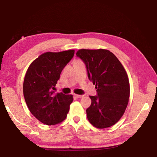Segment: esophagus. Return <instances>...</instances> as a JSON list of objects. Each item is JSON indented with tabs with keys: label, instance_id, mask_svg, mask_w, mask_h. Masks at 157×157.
<instances>
[{
	"label": "esophagus",
	"instance_id": "1",
	"mask_svg": "<svg viewBox=\"0 0 157 157\" xmlns=\"http://www.w3.org/2000/svg\"><path fill=\"white\" fill-rule=\"evenodd\" d=\"M75 96H76V97L77 98H81L83 96V95H78V94H75L74 95Z\"/></svg>",
	"mask_w": 157,
	"mask_h": 157
}]
</instances>
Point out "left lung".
<instances>
[{
    "mask_svg": "<svg viewBox=\"0 0 157 157\" xmlns=\"http://www.w3.org/2000/svg\"><path fill=\"white\" fill-rule=\"evenodd\" d=\"M76 56L85 63L89 79L97 91V96H90L88 120L98 128L114 125L125 112L129 98V81L124 66L106 49H80Z\"/></svg>",
    "mask_w": 157,
    "mask_h": 157,
    "instance_id": "8db88e82",
    "label": "left lung"
}]
</instances>
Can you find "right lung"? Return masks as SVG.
Masks as SVG:
<instances>
[{
    "label": "right lung",
    "instance_id": "right-lung-1",
    "mask_svg": "<svg viewBox=\"0 0 157 157\" xmlns=\"http://www.w3.org/2000/svg\"><path fill=\"white\" fill-rule=\"evenodd\" d=\"M74 50L46 52L32 62L23 81V96L31 113L46 125L61 123L66 118L72 95L55 94L56 84L63 68L74 55Z\"/></svg>",
    "mask_w": 157,
    "mask_h": 157
}]
</instances>
